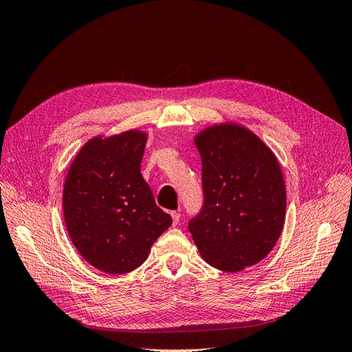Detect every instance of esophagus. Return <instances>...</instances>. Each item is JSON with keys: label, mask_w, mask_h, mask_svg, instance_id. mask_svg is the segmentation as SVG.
Listing matches in <instances>:
<instances>
[{"label": "esophagus", "mask_w": 352, "mask_h": 352, "mask_svg": "<svg viewBox=\"0 0 352 352\" xmlns=\"http://www.w3.org/2000/svg\"><path fill=\"white\" fill-rule=\"evenodd\" d=\"M172 217H173V225L177 226L179 225V220H180V214L177 211H172Z\"/></svg>", "instance_id": "esophagus-1"}]
</instances>
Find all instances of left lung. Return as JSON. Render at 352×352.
<instances>
[{"label":"left lung","mask_w":352,"mask_h":352,"mask_svg":"<svg viewBox=\"0 0 352 352\" xmlns=\"http://www.w3.org/2000/svg\"><path fill=\"white\" fill-rule=\"evenodd\" d=\"M204 204L188 229L201 257L223 272L257 264L278 242L286 189L278 158L260 138L235 123L195 136Z\"/></svg>","instance_id":"obj_1"}]
</instances>
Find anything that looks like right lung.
<instances>
[{"instance_id": "right-lung-1", "label": "right lung", "mask_w": 352, "mask_h": 352, "mask_svg": "<svg viewBox=\"0 0 352 352\" xmlns=\"http://www.w3.org/2000/svg\"><path fill=\"white\" fill-rule=\"evenodd\" d=\"M146 133L92 138L74 157L63 190L69 236L82 257L110 274L135 270L172 225L141 175Z\"/></svg>"}]
</instances>
